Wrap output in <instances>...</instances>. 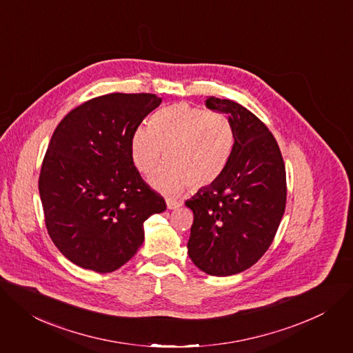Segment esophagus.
<instances>
[{"label":"esophagus","instance_id":"obj_1","mask_svg":"<svg viewBox=\"0 0 353 353\" xmlns=\"http://www.w3.org/2000/svg\"><path fill=\"white\" fill-rule=\"evenodd\" d=\"M166 205H168L169 210H174V208H179L181 205V203L180 201H174V200H168Z\"/></svg>","mask_w":353,"mask_h":353}]
</instances>
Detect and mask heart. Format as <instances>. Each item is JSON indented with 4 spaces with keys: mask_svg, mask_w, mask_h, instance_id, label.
I'll list each match as a JSON object with an SVG mask.
<instances>
[{
    "mask_svg": "<svg viewBox=\"0 0 353 353\" xmlns=\"http://www.w3.org/2000/svg\"><path fill=\"white\" fill-rule=\"evenodd\" d=\"M234 149V131L225 115L187 103H176L156 112L150 128L134 134L131 154L146 177L166 162L152 183L165 194L177 196L190 185L203 188L225 170Z\"/></svg>",
    "mask_w": 353,
    "mask_h": 353,
    "instance_id": "1",
    "label": "heart"
}]
</instances>
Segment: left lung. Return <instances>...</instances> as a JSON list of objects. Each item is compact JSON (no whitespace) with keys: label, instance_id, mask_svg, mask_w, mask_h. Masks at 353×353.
Segmentation results:
<instances>
[{"label":"left lung","instance_id":"left-lung-1","mask_svg":"<svg viewBox=\"0 0 353 353\" xmlns=\"http://www.w3.org/2000/svg\"><path fill=\"white\" fill-rule=\"evenodd\" d=\"M234 131L230 162L211 185L185 201L194 221L187 243L193 263L211 276L241 273L272 245L285 208V168L268 126L241 104L210 97Z\"/></svg>","mask_w":353,"mask_h":353}]
</instances>
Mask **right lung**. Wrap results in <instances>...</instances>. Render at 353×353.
<instances>
[{"mask_svg": "<svg viewBox=\"0 0 353 353\" xmlns=\"http://www.w3.org/2000/svg\"><path fill=\"white\" fill-rule=\"evenodd\" d=\"M160 103L154 94L112 92L83 103L56 126L39 194L49 236L83 269H119L141 248L143 222L166 210L131 154L138 126Z\"/></svg>", "mask_w": 353, "mask_h": 353, "instance_id": "1", "label": "right lung"}]
</instances>
